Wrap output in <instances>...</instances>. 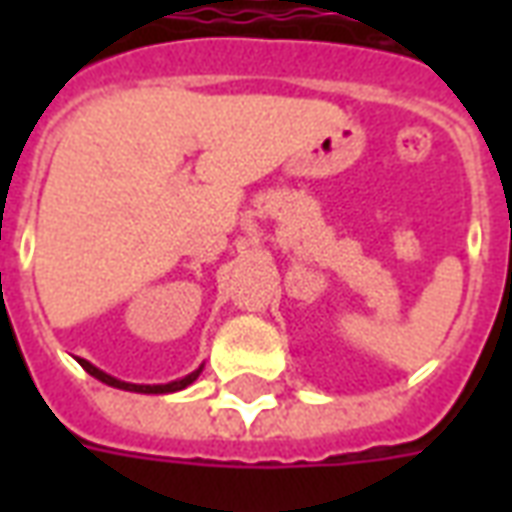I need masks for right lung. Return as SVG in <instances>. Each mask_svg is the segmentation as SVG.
Returning <instances> with one entry per match:
<instances>
[{
  "label": "right lung",
  "instance_id": "add662e5",
  "mask_svg": "<svg viewBox=\"0 0 512 512\" xmlns=\"http://www.w3.org/2000/svg\"><path fill=\"white\" fill-rule=\"evenodd\" d=\"M79 365H82L93 378L104 381V384L117 386V389H126V392H142V395H167V392H178V389H186L191 381H197V376L202 373V367H200V370H194V373H189L186 378L169 381V384H128V381H120V378L109 376V373H104V370H98V367L90 365L87 359H79Z\"/></svg>",
  "mask_w": 512,
  "mask_h": 512
}]
</instances>
